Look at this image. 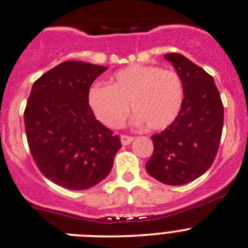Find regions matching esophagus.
<instances>
[{
	"mask_svg": "<svg viewBox=\"0 0 248 248\" xmlns=\"http://www.w3.org/2000/svg\"><path fill=\"white\" fill-rule=\"evenodd\" d=\"M134 139V137H131V135H126V134H122L121 135V142L122 145H129Z\"/></svg>",
	"mask_w": 248,
	"mask_h": 248,
	"instance_id": "obj_1",
	"label": "esophagus"
}]
</instances>
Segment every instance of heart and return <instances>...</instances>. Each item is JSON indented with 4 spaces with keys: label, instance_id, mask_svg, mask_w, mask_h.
<instances>
[{
    "label": "heart",
    "instance_id": "b5f03b06",
    "mask_svg": "<svg viewBox=\"0 0 248 248\" xmlns=\"http://www.w3.org/2000/svg\"><path fill=\"white\" fill-rule=\"evenodd\" d=\"M183 98L179 75L155 65H132L117 71L111 85L95 84L89 91L91 109L110 128L122 126L129 104L137 124H146L153 131L166 128L178 116Z\"/></svg>",
    "mask_w": 248,
    "mask_h": 248
}]
</instances>
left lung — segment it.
<instances>
[{
	"mask_svg": "<svg viewBox=\"0 0 248 248\" xmlns=\"http://www.w3.org/2000/svg\"><path fill=\"white\" fill-rule=\"evenodd\" d=\"M183 83L181 111L170 126L152 135L153 153L146 171L169 186L202 176L217 155L223 128V104L213 77L179 53L165 54Z\"/></svg>",
	"mask_w": 248,
	"mask_h": 248,
	"instance_id": "8db88e82",
	"label": "left lung"
}]
</instances>
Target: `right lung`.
<instances>
[{
    "mask_svg": "<svg viewBox=\"0 0 248 248\" xmlns=\"http://www.w3.org/2000/svg\"><path fill=\"white\" fill-rule=\"evenodd\" d=\"M106 70L64 62L31 90L23 113L31 155L41 173L65 189L85 190L103 181L122 146L89 106L91 84Z\"/></svg>",
    "mask_w": 248,
    "mask_h": 248,
    "instance_id": "right-lung-1",
    "label": "right lung"
}]
</instances>
